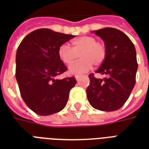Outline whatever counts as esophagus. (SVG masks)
<instances>
[{
    "instance_id": "obj_1",
    "label": "esophagus",
    "mask_w": 149,
    "mask_h": 149,
    "mask_svg": "<svg viewBox=\"0 0 149 149\" xmlns=\"http://www.w3.org/2000/svg\"><path fill=\"white\" fill-rule=\"evenodd\" d=\"M81 77H82L81 75H76V76H75V78H76V80H79Z\"/></svg>"
}]
</instances>
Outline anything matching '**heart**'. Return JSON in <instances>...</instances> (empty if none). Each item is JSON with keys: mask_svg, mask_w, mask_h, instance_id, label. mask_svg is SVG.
Masks as SVG:
<instances>
[{"mask_svg": "<svg viewBox=\"0 0 149 149\" xmlns=\"http://www.w3.org/2000/svg\"><path fill=\"white\" fill-rule=\"evenodd\" d=\"M72 47L66 44L61 45L58 49V57L67 65H71L79 56L81 59L77 63L69 66L70 73L77 74L88 71L94 64L100 65L104 61L107 48L103 42H98L95 37L84 35L73 39L71 42Z\"/></svg>", "mask_w": 149, "mask_h": 149, "instance_id": "b5f03b06", "label": "heart"}]
</instances>
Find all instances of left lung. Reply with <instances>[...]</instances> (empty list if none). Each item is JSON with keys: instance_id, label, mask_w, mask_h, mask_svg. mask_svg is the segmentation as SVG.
Listing matches in <instances>:
<instances>
[{"instance_id": "1", "label": "left lung", "mask_w": 149, "mask_h": 149, "mask_svg": "<svg viewBox=\"0 0 149 149\" xmlns=\"http://www.w3.org/2000/svg\"><path fill=\"white\" fill-rule=\"evenodd\" d=\"M93 32L103 40L107 53L95 71L105 77L99 79L89 74L88 100L95 109L117 111L127 101L136 83L138 65L135 47L127 35L115 28L105 27Z\"/></svg>"}]
</instances>
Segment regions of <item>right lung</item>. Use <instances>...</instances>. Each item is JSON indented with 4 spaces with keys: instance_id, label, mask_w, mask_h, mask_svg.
Segmentation results:
<instances>
[{
    "instance_id": "obj_1",
    "label": "right lung",
    "mask_w": 149,
    "mask_h": 149,
    "mask_svg": "<svg viewBox=\"0 0 149 149\" xmlns=\"http://www.w3.org/2000/svg\"><path fill=\"white\" fill-rule=\"evenodd\" d=\"M75 35L47 28L37 29L22 40L16 56V78L22 99L32 111L47 116L63 110L74 77L57 80L67 70L58 57V49Z\"/></svg>"
}]
</instances>
